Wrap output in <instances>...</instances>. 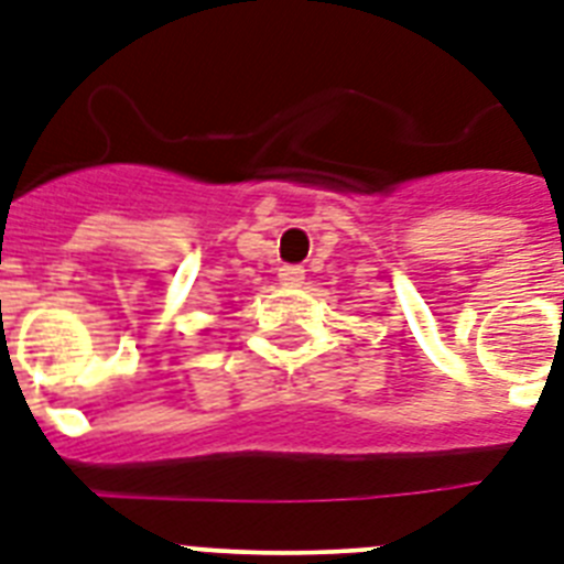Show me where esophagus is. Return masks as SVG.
<instances>
[{"label":"esophagus","mask_w":564,"mask_h":564,"mask_svg":"<svg viewBox=\"0 0 564 564\" xmlns=\"http://www.w3.org/2000/svg\"><path fill=\"white\" fill-rule=\"evenodd\" d=\"M304 267H283L281 272H278V281L283 283V286H301L304 283Z\"/></svg>","instance_id":"obj_1"}]
</instances>
